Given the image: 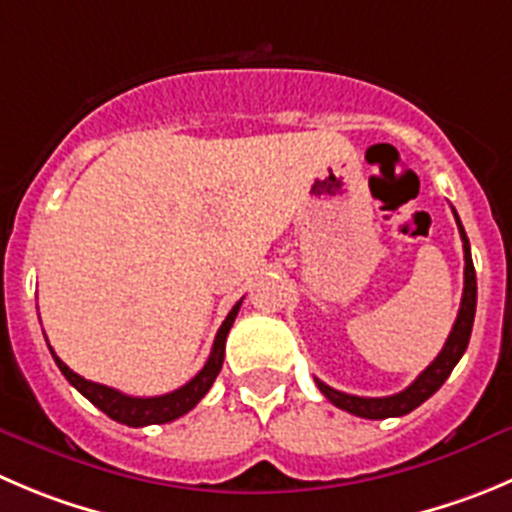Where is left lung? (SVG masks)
<instances>
[{
	"label": "left lung",
	"mask_w": 512,
	"mask_h": 512,
	"mask_svg": "<svg viewBox=\"0 0 512 512\" xmlns=\"http://www.w3.org/2000/svg\"><path fill=\"white\" fill-rule=\"evenodd\" d=\"M455 213V208H452ZM457 228H460L462 238V251H465V289H462V301L460 311H457V319L452 324V332L447 337L445 347L437 354L435 362L415 379L407 389L397 394H389V397H357V394L339 392V389L329 387L321 379H316V387L321 389L332 405H337L339 410L349 412V415L364 417V420H387V417H402L407 412L417 410V407L430 399L437 389L445 384V379L450 377V372L455 369V364L460 362V357L465 354L467 342H470L472 321H475V304H478V279H475V266H472L470 256V241L465 236V228H462L460 218L455 213Z\"/></svg>",
	"instance_id": "obj_1"
}]
</instances>
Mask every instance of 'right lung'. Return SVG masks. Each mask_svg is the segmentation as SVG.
Listing matches in <instances>:
<instances>
[{
    "mask_svg": "<svg viewBox=\"0 0 512 512\" xmlns=\"http://www.w3.org/2000/svg\"><path fill=\"white\" fill-rule=\"evenodd\" d=\"M238 309H241V301H238V304L228 311L226 321H223L221 329H218V334H216V339H213L211 357H208V362L203 364L201 372H198L191 382H186L183 387L175 389V392L160 394V397H130V394L118 392V389H113V387L90 382V379H85V377H80L77 372H72V369L67 367V364L62 362L55 352H52V347H50V352H52V357H55L60 372L65 374L67 382H70L72 387L82 394V397L90 399L92 405L100 407L107 417H113L115 422H123V425H128V427L165 425V422H173V420H178V417L186 415V412H191L193 407H196L198 402L206 397V392L211 389V384L216 382L218 372H221V367H223V354H226V337H228V332H231L233 321H236Z\"/></svg>",
    "mask_w": 512,
    "mask_h": 512,
    "instance_id": "obj_1",
    "label": "right lung"
}]
</instances>
